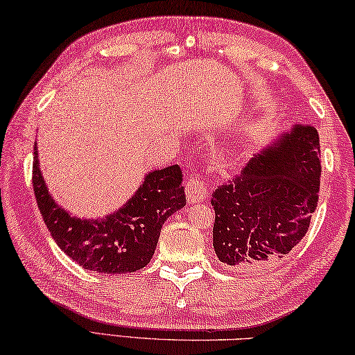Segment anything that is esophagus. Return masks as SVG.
Here are the masks:
<instances>
[{
	"mask_svg": "<svg viewBox=\"0 0 355 355\" xmlns=\"http://www.w3.org/2000/svg\"><path fill=\"white\" fill-rule=\"evenodd\" d=\"M185 193L190 204H196L207 198V187L200 176H190L187 185H185Z\"/></svg>",
	"mask_w": 355,
	"mask_h": 355,
	"instance_id": "1",
	"label": "esophagus"
}]
</instances>
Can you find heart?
<instances>
[{"label":"heart","mask_w":355,"mask_h":355,"mask_svg":"<svg viewBox=\"0 0 355 355\" xmlns=\"http://www.w3.org/2000/svg\"><path fill=\"white\" fill-rule=\"evenodd\" d=\"M220 165L225 168V170H232V168H234V160L229 159V157H221L220 159Z\"/></svg>","instance_id":"1"}]
</instances>
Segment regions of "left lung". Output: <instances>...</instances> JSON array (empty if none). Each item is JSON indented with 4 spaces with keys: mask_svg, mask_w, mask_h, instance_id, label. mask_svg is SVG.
<instances>
[{
    "mask_svg": "<svg viewBox=\"0 0 355 355\" xmlns=\"http://www.w3.org/2000/svg\"><path fill=\"white\" fill-rule=\"evenodd\" d=\"M320 137L295 124L214 191V250L235 270L281 262L307 234L320 191Z\"/></svg>",
    "mask_w": 355,
    "mask_h": 355,
    "instance_id": "8db88e82",
    "label": "left lung"
}]
</instances>
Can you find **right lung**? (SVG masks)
<instances>
[{"mask_svg": "<svg viewBox=\"0 0 355 355\" xmlns=\"http://www.w3.org/2000/svg\"><path fill=\"white\" fill-rule=\"evenodd\" d=\"M33 185L42 218L58 246L83 268L103 275H124L146 266L162 225L187 204L181 168L171 165L148 173L135 195L116 212L96 220L78 218L49 195L37 146Z\"/></svg>", "mask_w": 355, "mask_h": 355, "instance_id": "1", "label": "right lung"}]
</instances>
